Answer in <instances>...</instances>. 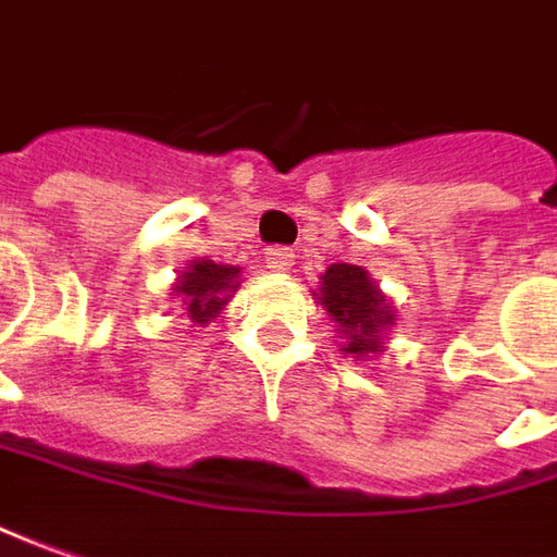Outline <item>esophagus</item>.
<instances>
[{
	"label": "esophagus",
	"mask_w": 557,
	"mask_h": 557,
	"mask_svg": "<svg viewBox=\"0 0 557 557\" xmlns=\"http://www.w3.org/2000/svg\"><path fill=\"white\" fill-rule=\"evenodd\" d=\"M293 249H286V246H271L268 252H264V264L271 268V271H289L293 268Z\"/></svg>",
	"instance_id": "obj_1"
}]
</instances>
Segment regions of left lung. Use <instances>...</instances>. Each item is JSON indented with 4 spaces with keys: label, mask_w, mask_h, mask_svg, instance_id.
Instances as JSON below:
<instances>
[{
    "label": "left lung",
    "mask_w": 557,
    "mask_h": 557,
    "mask_svg": "<svg viewBox=\"0 0 557 557\" xmlns=\"http://www.w3.org/2000/svg\"><path fill=\"white\" fill-rule=\"evenodd\" d=\"M314 296L321 299L330 321H336V330L343 333L346 355L364 361L386 349L383 333L396 324V314L364 268L330 264L321 277V293Z\"/></svg>",
    "instance_id": "8db88e82"
}]
</instances>
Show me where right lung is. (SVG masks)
Returning <instances> with one entry per match:
<instances>
[{"instance_id": "1", "label": "right lung", "mask_w": 557, "mask_h": 557, "mask_svg": "<svg viewBox=\"0 0 557 557\" xmlns=\"http://www.w3.org/2000/svg\"><path fill=\"white\" fill-rule=\"evenodd\" d=\"M236 286H239V268L196 258L181 274L174 293L183 299L186 318L193 324H208L211 318L221 314L224 305L231 302V293H236Z\"/></svg>"}]
</instances>
